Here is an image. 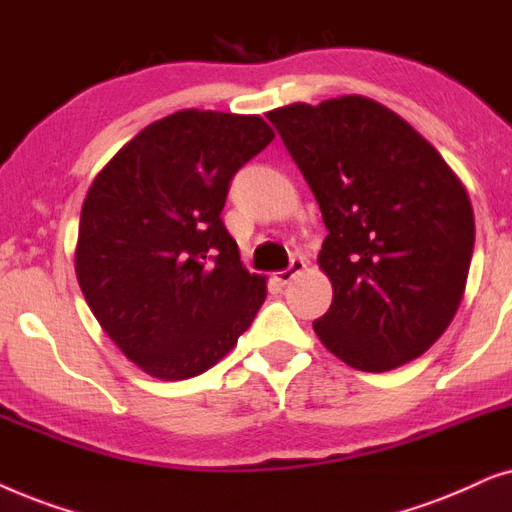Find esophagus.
Listing matches in <instances>:
<instances>
[{
    "label": "esophagus",
    "instance_id": "esophagus-1",
    "mask_svg": "<svg viewBox=\"0 0 512 512\" xmlns=\"http://www.w3.org/2000/svg\"><path fill=\"white\" fill-rule=\"evenodd\" d=\"M306 269V260L304 257H295V260H290V267H285L283 271H278L276 274V281L281 283V285H285V283H290L292 278H295L299 271H304Z\"/></svg>",
    "mask_w": 512,
    "mask_h": 512
}]
</instances>
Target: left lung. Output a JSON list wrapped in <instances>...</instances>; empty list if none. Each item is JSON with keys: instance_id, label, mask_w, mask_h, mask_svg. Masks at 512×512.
Instances as JSON below:
<instances>
[{"instance_id": "obj_1", "label": "left lung", "mask_w": 512, "mask_h": 512, "mask_svg": "<svg viewBox=\"0 0 512 512\" xmlns=\"http://www.w3.org/2000/svg\"><path fill=\"white\" fill-rule=\"evenodd\" d=\"M316 196L318 255L332 304L313 320L327 351L363 372L400 367L438 342L459 309L473 208L431 142L363 95L267 114Z\"/></svg>"}]
</instances>
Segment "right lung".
Masks as SVG:
<instances>
[{
  "label": "right lung",
  "mask_w": 512,
  "mask_h": 512,
  "mask_svg": "<svg viewBox=\"0 0 512 512\" xmlns=\"http://www.w3.org/2000/svg\"><path fill=\"white\" fill-rule=\"evenodd\" d=\"M274 140L260 117L182 109L100 170L74 262L93 316L159 379H189L234 349L267 299L222 222L234 175Z\"/></svg>",
  "instance_id": "add662e5"
}]
</instances>
